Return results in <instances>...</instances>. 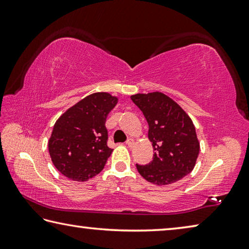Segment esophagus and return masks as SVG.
I'll use <instances>...</instances> for the list:
<instances>
[{
    "mask_svg": "<svg viewBox=\"0 0 249 249\" xmlns=\"http://www.w3.org/2000/svg\"><path fill=\"white\" fill-rule=\"evenodd\" d=\"M126 145H127L128 147H132L134 145V141L132 140V138H128V140L126 141Z\"/></svg>",
    "mask_w": 249,
    "mask_h": 249,
    "instance_id": "34e87169",
    "label": "esophagus"
}]
</instances>
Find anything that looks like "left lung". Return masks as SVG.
Masks as SVG:
<instances>
[{"mask_svg": "<svg viewBox=\"0 0 249 249\" xmlns=\"http://www.w3.org/2000/svg\"><path fill=\"white\" fill-rule=\"evenodd\" d=\"M148 123L153 142V160L136 165L142 178L158 185L174 183L190 174L200 151L195 125L190 117L169 96L160 92L130 96Z\"/></svg>", "mask_w": 249, "mask_h": 249, "instance_id": "left-lung-1", "label": "left lung"}]
</instances>
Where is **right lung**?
<instances>
[{"label":"right lung","instance_id":"right-lung-1","mask_svg":"<svg viewBox=\"0 0 249 249\" xmlns=\"http://www.w3.org/2000/svg\"><path fill=\"white\" fill-rule=\"evenodd\" d=\"M117 103L107 92L86 96L59 117L49 138L53 166L67 178L87 181L100 174L113 149L105 121Z\"/></svg>","mask_w":249,"mask_h":249}]
</instances>
